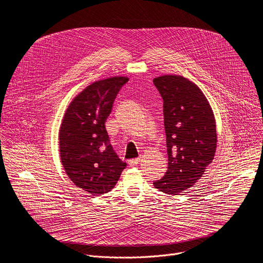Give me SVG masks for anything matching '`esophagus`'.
<instances>
[{
    "label": "esophagus",
    "mask_w": 263,
    "mask_h": 263,
    "mask_svg": "<svg viewBox=\"0 0 263 263\" xmlns=\"http://www.w3.org/2000/svg\"><path fill=\"white\" fill-rule=\"evenodd\" d=\"M139 161H140V158H134V159H130L128 161V163H129L130 166H135V165H137L139 163Z\"/></svg>",
    "instance_id": "1"
}]
</instances>
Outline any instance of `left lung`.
Listing matches in <instances>:
<instances>
[{"label": "left lung", "instance_id": "1", "mask_svg": "<svg viewBox=\"0 0 263 263\" xmlns=\"http://www.w3.org/2000/svg\"><path fill=\"white\" fill-rule=\"evenodd\" d=\"M163 99L168 166L155 189L177 196L204 175L216 151V125L212 108L193 81L177 74L153 80Z\"/></svg>", "mask_w": 263, "mask_h": 263}]
</instances>
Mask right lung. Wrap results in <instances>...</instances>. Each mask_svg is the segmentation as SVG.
I'll list each match as a JSON object with an SVG mask.
<instances>
[{
	"label": "right lung",
	"instance_id": "right-lung-1",
	"mask_svg": "<svg viewBox=\"0 0 263 263\" xmlns=\"http://www.w3.org/2000/svg\"><path fill=\"white\" fill-rule=\"evenodd\" d=\"M128 80L120 76L91 83L72 99L60 125L62 166L71 182L91 196L110 192L127 165L112 148L105 123Z\"/></svg>",
	"mask_w": 263,
	"mask_h": 263
}]
</instances>
